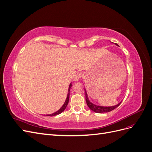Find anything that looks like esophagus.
Segmentation results:
<instances>
[{"label": "esophagus", "instance_id": "esophagus-1", "mask_svg": "<svg viewBox=\"0 0 152 152\" xmlns=\"http://www.w3.org/2000/svg\"><path fill=\"white\" fill-rule=\"evenodd\" d=\"M82 73H80V72L77 73L76 74L74 75V78H73V80H74V81H78V80H79V79H80V78L82 77Z\"/></svg>", "mask_w": 152, "mask_h": 152}]
</instances>
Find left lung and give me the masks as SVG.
Wrapping results in <instances>:
<instances>
[{
	"label": "left lung",
	"mask_w": 152,
	"mask_h": 152,
	"mask_svg": "<svg viewBox=\"0 0 152 152\" xmlns=\"http://www.w3.org/2000/svg\"><path fill=\"white\" fill-rule=\"evenodd\" d=\"M115 44L117 45H118L117 44ZM85 93H86V101L87 106H88V107L92 110V111H93L96 113H107V112H111V111H112V110H113L114 109H115L117 107H118V106L120 105V104L121 103V102H120L117 105L112 106V107H102V106L96 105L93 103H92L89 100L88 96H87V94L86 93V89H85Z\"/></svg>",
	"instance_id": "obj_1"
}]
</instances>
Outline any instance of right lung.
<instances>
[{
    "mask_svg": "<svg viewBox=\"0 0 152 152\" xmlns=\"http://www.w3.org/2000/svg\"><path fill=\"white\" fill-rule=\"evenodd\" d=\"M72 86V83H70V86H69L68 91V94H67V98H66V100H65V103H64L62 107H61V108L59 109V110H58L57 112H54V113H53L49 114V115H46L47 116H50V117H52V116H55V115H59V114H60L61 113H62V112L64 111V110H65V108H66L67 105H68V102H69V98H70V88H71Z\"/></svg>",
    "mask_w": 152,
    "mask_h": 152,
    "instance_id": "1",
    "label": "right lung"
}]
</instances>
